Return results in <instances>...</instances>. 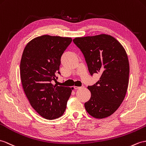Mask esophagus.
Listing matches in <instances>:
<instances>
[{
  "mask_svg": "<svg viewBox=\"0 0 146 146\" xmlns=\"http://www.w3.org/2000/svg\"><path fill=\"white\" fill-rule=\"evenodd\" d=\"M84 87V86L83 87H77V86H74V88H75V89H80V88H83Z\"/></svg>",
  "mask_w": 146,
  "mask_h": 146,
  "instance_id": "34e87169",
  "label": "esophagus"
}]
</instances>
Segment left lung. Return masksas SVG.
Here are the masks:
<instances>
[{
    "instance_id": "obj_1",
    "label": "left lung",
    "mask_w": 146,
    "mask_h": 146,
    "mask_svg": "<svg viewBox=\"0 0 146 146\" xmlns=\"http://www.w3.org/2000/svg\"><path fill=\"white\" fill-rule=\"evenodd\" d=\"M73 41L83 53L91 75H100L95 84L87 87L91 97L85 103V110L95 118L108 117L122 104L128 87L129 64L125 49L106 34L75 38Z\"/></svg>"
}]
</instances>
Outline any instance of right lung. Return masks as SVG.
Returning <instances> with one entry per match:
<instances>
[{
    "label": "right lung",
    "mask_w": 146,
    "mask_h": 146,
    "mask_svg": "<svg viewBox=\"0 0 146 146\" xmlns=\"http://www.w3.org/2000/svg\"><path fill=\"white\" fill-rule=\"evenodd\" d=\"M71 41V38L44 35L31 40L23 50L20 67L23 90L33 108L45 119L64 114L74 89L51 83L60 74L61 56Z\"/></svg>",
    "instance_id": "obj_1"
}]
</instances>
